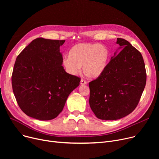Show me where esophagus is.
<instances>
[{"instance_id":"34e87169","label":"esophagus","mask_w":159,"mask_h":159,"mask_svg":"<svg viewBox=\"0 0 159 159\" xmlns=\"http://www.w3.org/2000/svg\"><path fill=\"white\" fill-rule=\"evenodd\" d=\"M87 84V81H86L84 79H81V80H80V84L81 85H84V84Z\"/></svg>"}]
</instances>
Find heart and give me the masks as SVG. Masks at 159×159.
<instances>
[{
	"label": "heart",
	"mask_w": 159,
	"mask_h": 159,
	"mask_svg": "<svg viewBox=\"0 0 159 159\" xmlns=\"http://www.w3.org/2000/svg\"><path fill=\"white\" fill-rule=\"evenodd\" d=\"M110 58L109 49L102 44L97 43H80L73 46L69 57L62 60V66L67 73L77 75L82 66L86 76L94 79L101 75L106 68Z\"/></svg>",
	"instance_id": "heart-1"
}]
</instances>
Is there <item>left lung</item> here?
I'll return each instance as SVG.
<instances>
[{
    "label": "left lung",
    "instance_id": "obj_1",
    "mask_svg": "<svg viewBox=\"0 0 159 159\" xmlns=\"http://www.w3.org/2000/svg\"><path fill=\"white\" fill-rule=\"evenodd\" d=\"M116 44L121 51L89 83L90 107L102 120H117L130 114L146 86V71L140 52L125 39L118 38Z\"/></svg>",
    "mask_w": 159,
    "mask_h": 159
}]
</instances>
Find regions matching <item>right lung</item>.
<instances>
[{
    "label": "right lung",
    "instance_id": "1",
    "mask_svg": "<svg viewBox=\"0 0 159 159\" xmlns=\"http://www.w3.org/2000/svg\"><path fill=\"white\" fill-rule=\"evenodd\" d=\"M65 40L37 38L17 56L11 77L13 93L30 117L52 120L62 111L80 79L66 73L60 46Z\"/></svg>",
    "mask_w": 159,
    "mask_h": 159
}]
</instances>
